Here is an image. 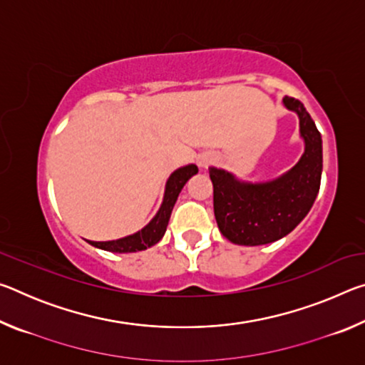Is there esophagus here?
I'll list each match as a JSON object with an SVG mask.
<instances>
[{"mask_svg":"<svg viewBox=\"0 0 365 365\" xmlns=\"http://www.w3.org/2000/svg\"><path fill=\"white\" fill-rule=\"evenodd\" d=\"M214 160H215V158L211 156V154H201V156L197 158V164H200V168L206 169L207 165H211L214 163Z\"/></svg>","mask_w":365,"mask_h":365,"instance_id":"34e87169","label":"esophagus"}]
</instances>
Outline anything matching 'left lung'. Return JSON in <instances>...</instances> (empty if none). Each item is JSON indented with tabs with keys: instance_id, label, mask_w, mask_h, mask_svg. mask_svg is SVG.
Here are the masks:
<instances>
[{
	"instance_id": "left-lung-1",
	"label": "left lung",
	"mask_w": 365,
	"mask_h": 365,
	"mask_svg": "<svg viewBox=\"0 0 365 365\" xmlns=\"http://www.w3.org/2000/svg\"><path fill=\"white\" fill-rule=\"evenodd\" d=\"M299 117L304 153L292 169L270 182H243L230 172L209 168L214 185V215L219 230L235 245L259 246L288 235L316 201L322 177V137L301 101L283 98Z\"/></svg>"
}]
</instances>
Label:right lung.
Returning a JSON list of instances; mask_svg holds the SVG:
<instances>
[{
	"label": "right lung",
	"mask_w": 365,
	"mask_h": 365,
	"mask_svg": "<svg viewBox=\"0 0 365 365\" xmlns=\"http://www.w3.org/2000/svg\"><path fill=\"white\" fill-rule=\"evenodd\" d=\"M197 174V168L195 164H188L185 168L172 172L168 183H165L164 200L160 205L158 214L151 219L150 224L141 228L140 232L128 235L125 238L113 240V242H88L95 248H100L110 252H137L143 251L150 246L156 245L160 238L164 237L165 228H168L172 209L175 206V201L180 195L182 188L185 187L191 177Z\"/></svg>",
	"instance_id": "obj_1"
}]
</instances>
